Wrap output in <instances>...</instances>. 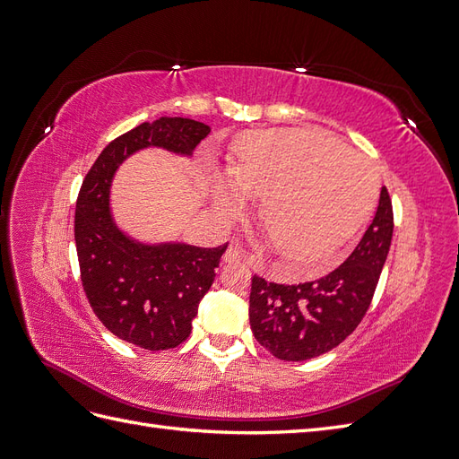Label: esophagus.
Segmentation results:
<instances>
[{"instance_id":"esophagus-1","label":"esophagus","mask_w":459,"mask_h":459,"mask_svg":"<svg viewBox=\"0 0 459 459\" xmlns=\"http://www.w3.org/2000/svg\"><path fill=\"white\" fill-rule=\"evenodd\" d=\"M239 260H248V256L238 243H230V247L224 253V262H239Z\"/></svg>"}]
</instances>
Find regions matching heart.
<instances>
[{"label":"heart","mask_w":459,"mask_h":459,"mask_svg":"<svg viewBox=\"0 0 459 459\" xmlns=\"http://www.w3.org/2000/svg\"><path fill=\"white\" fill-rule=\"evenodd\" d=\"M218 211L233 218L245 197L264 199L260 221L289 266L316 270L349 241L377 201L373 162L335 137L312 130L245 135L231 176L214 178Z\"/></svg>","instance_id":"heart-1"}]
</instances>
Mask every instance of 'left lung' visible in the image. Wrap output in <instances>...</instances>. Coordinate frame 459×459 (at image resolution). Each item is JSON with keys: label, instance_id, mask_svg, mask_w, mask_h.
<instances>
[{"label": "left lung", "instance_id": "1", "mask_svg": "<svg viewBox=\"0 0 459 459\" xmlns=\"http://www.w3.org/2000/svg\"><path fill=\"white\" fill-rule=\"evenodd\" d=\"M393 228V203L383 187L373 221L339 268L299 285L253 275L248 319L255 339L287 362H302L339 346L369 308L391 248Z\"/></svg>", "mask_w": 459, "mask_h": 459}]
</instances>
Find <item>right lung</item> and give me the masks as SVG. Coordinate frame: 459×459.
Returning <instances> with one entry per match:
<instances>
[{"instance_id": "right-lung-1", "label": "right lung", "mask_w": 459, "mask_h": 459, "mask_svg": "<svg viewBox=\"0 0 459 459\" xmlns=\"http://www.w3.org/2000/svg\"><path fill=\"white\" fill-rule=\"evenodd\" d=\"M208 134L206 124L182 117L143 122L101 151L78 193L74 241L82 287L100 322L145 351H169L189 337L228 243L201 248L130 239L110 216V179L135 151L152 145L191 155Z\"/></svg>"}]
</instances>
